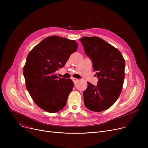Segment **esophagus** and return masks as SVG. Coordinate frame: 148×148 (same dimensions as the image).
Masks as SVG:
<instances>
[{
  "mask_svg": "<svg viewBox=\"0 0 148 148\" xmlns=\"http://www.w3.org/2000/svg\"><path fill=\"white\" fill-rule=\"evenodd\" d=\"M72 80H73V81L74 82V84H75V83L78 81V79H75V78H73L72 79Z\"/></svg>",
  "mask_w": 148,
  "mask_h": 148,
  "instance_id": "esophagus-1",
  "label": "esophagus"
}]
</instances>
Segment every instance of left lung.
<instances>
[{
	"label": "left lung",
	"mask_w": 148,
	"mask_h": 148,
	"mask_svg": "<svg viewBox=\"0 0 148 148\" xmlns=\"http://www.w3.org/2000/svg\"><path fill=\"white\" fill-rule=\"evenodd\" d=\"M80 41L98 78L96 86L88 82V88L83 92L84 104L93 112L106 110L121 93L125 78V59L119 50L99 37L84 36Z\"/></svg>",
	"instance_id": "left-lung-1"
}]
</instances>
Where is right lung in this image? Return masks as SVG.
I'll return each instance as SVG.
<instances>
[{
  "instance_id": "add662e5",
  "label": "right lung",
  "mask_w": 148,
  "mask_h": 148,
  "mask_svg": "<svg viewBox=\"0 0 148 148\" xmlns=\"http://www.w3.org/2000/svg\"><path fill=\"white\" fill-rule=\"evenodd\" d=\"M78 45L74 40L59 36L47 37L32 49L23 68L26 87L35 103L49 113L63 108L74 83L56 75Z\"/></svg>"
}]
</instances>
